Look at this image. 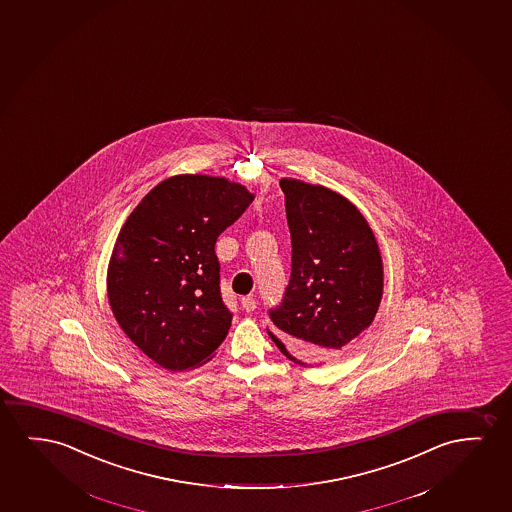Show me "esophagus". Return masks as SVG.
I'll list each match as a JSON object with an SVG mask.
<instances>
[{"mask_svg":"<svg viewBox=\"0 0 512 512\" xmlns=\"http://www.w3.org/2000/svg\"><path fill=\"white\" fill-rule=\"evenodd\" d=\"M255 308H257V302H255L253 297H243V299H241V309H243L245 313H252Z\"/></svg>","mask_w":512,"mask_h":512,"instance_id":"esophagus-1","label":"esophagus"}]
</instances>
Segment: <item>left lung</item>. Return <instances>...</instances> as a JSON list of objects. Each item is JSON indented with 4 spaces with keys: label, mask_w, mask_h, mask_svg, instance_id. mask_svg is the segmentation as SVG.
<instances>
[{
    "label": "left lung",
    "mask_w": 512,
    "mask_h": 512,
    "mask_svg": "<svg viewBox=\"0 0 512 512\" xmlns=\"http://www.w3.org/2000/svg\"><path fill=\"white\" fill-rule=\"evenodd\" d=\"M292 273L267 329L295 364L318 367L341 357L372 322L383 297V260L371 225L334 190L281 178Z\"/></svg>",
    "instance_id": "obj_1"
}]
</instances>
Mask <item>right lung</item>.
I'll list each match as a JSON object with an SVG mask.
<instances>
[{"label":"right lung","instance_id":"obj_1","mask_svg":"<svg viewBox=\"0 0 512 512\" xmlns=\"http://www.w3.org/2000/svg\"><path fill=\"white\" fill-rule=\"evenodd\" d=\"M253 197L220 176H171L122 225L106 274L110 308L126 336L164 369L203 365L231 329L215 243Z\"/></svg>","mask_w":512,"mask_h":512}]
</instances>
